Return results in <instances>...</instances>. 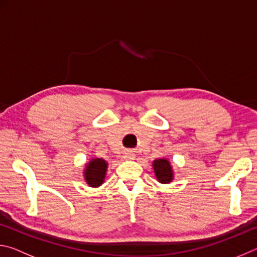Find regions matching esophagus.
<instances>
[{"label":"esophagus","instance_id":"34e87169","mask_svg":"<svg viewBox=\"0 0 257 257\" xmlns=\"http://www.w3.org/2000/svg\"><path fill=\"white\" fill-rule=\"evenodd\" d=\"M123 159L125 160H134L135 159V153L133 151H127L123 153Z\"/></svg>","mask_w":257,"mask_h":257}]
</instances>
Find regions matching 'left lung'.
<instances>
[{"instance_id":"1","label":"left lung","mask_w":257,"mask_h":257,"mask_svg":"<svg viewBox=\"0 0 257 257\" xmlns=\"http://www.w3.org/2000/svg\"><path fill=\"white\" fill-rule=\"evenodd\" d=\"M155 177L161 184H169L173 179V170L167 159H158L153 162Z\"/></svg>"}]
</instances>
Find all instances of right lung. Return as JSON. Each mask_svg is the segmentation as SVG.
<instances>
[{
    "label": "right lung",
    "mask_w": 257,
    "mask_h": 257,
    "mask_svg": "<svg viewBox=\"0 0 257 257\" xmlns=\"http://www.w3.org/2000/svg\"><path fill=\"white\" fill-rule=\"evenodd\" d=\"M107 162L103 159H92L84 170L85 180L90 187L101 186L105 179Z\"/></svg>",
    "instance_id": "right-lung-1"
}]
</instances>
